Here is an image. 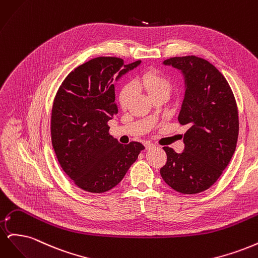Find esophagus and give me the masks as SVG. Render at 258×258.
<instances>
[{
    "mask_svg": "<svg viewBox=\"0 0 258 258\" xmlns=\"http://www.w3.org/2000/svg\"><path fill=\"white\" fill-rule=\"evenodd\" d=\"M155 145L153 143H150V142H146L145 143V148L146 150H151V148H154Z\"/></svg>",
    "mask_w": 258,
    "mask_h": 258,
    "instance_id": "obj_1",
    "label": "esophagus"
}]
</instances>
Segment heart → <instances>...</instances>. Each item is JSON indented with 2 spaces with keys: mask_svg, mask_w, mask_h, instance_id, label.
Here are the masks:
<instances>
[{
  "mask_svg": "<svg viewBox=\"0 0 258 258\" xmlns=\"http://www.w3.org/2000/svg\"><path fill=\"white\" fill-rule=\"evenodd\" d=\"M144 90L152 99L158 96H168L172 90L169 77L157 69H148L132 84H124L118 91L117 101L121 108H127L136 96V90Z\"/></svg>",
  "mask_w": 258,
  "mask_h": 258,
  "instance_id": "1",
  "label": "heart"
}]
</instances>
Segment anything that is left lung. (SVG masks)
<instances>
[{
  "label": "left lung",
  "mask_w": 258,
  "mask_h": 258,
  "mask_svg": "<svg viewBox=\"0 0 258 258\" xmlns=\"http://www.w3.org/2000/svg\"><path fill=\"white\" fill-rule=\"evenodd\" d=\"M163 63L181 70L185 97L178 115L188 124L184 152L165 146L166 165L160 174L171 188L192 195L210 188L223 173L236 151L239 116L235 96L223 74L209 61L196 57H173Z\"/></svg>",
  "instance_id": "1"
}]
</instances>
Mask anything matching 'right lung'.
<instances>
[{
    "label": "right lung",
    "instance_id": "obj_1",
    "mask_svg": "<svg viewBox=\"0 0 258 258\" xmlns=\"http://www.w3.org/2000/svg\"><path fill=\"white\" fill-rule=\"evenodd\" d=\"M117 57H98L77 67L54 97L51 143L62 170L83 190L101 194L118 184L144 146L120 144L108 120L118 113L114 80L138 67Z\"/></svg>",
    "mask_w": 258,
    "mask_h": 258
}]
</instances>
